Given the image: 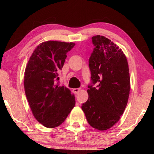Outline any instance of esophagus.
<instances>
[{
    "instance_id": "esophagus-1",
    "label": "esophagus",
    "mask_w": 154,
    "mask_h": 154,
    "mask_svg": "<svg viewBox=\"0 0 154 154\" xmlns=\"http://www.w3.org/2000/svg\"><path fill=\"white\" fill-rule=\"evenodd\" d=\"M79 91H80V88H74V89H73V93H75V94L79 93Z\"/></svg>"
}]
</instances>
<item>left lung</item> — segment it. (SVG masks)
Listing matches in <instances>:
<instances>
[{
    "label": "left lung",
    "instance_id": "8db88e82",
    "mask_svg": "<svg viewBox=\"0 0 154 154\" xmlns=\"http://www.w3.org/2000/svg\"><path fill=\"white\" fill-rule=\"evenodd\" d=\"M94 45L89 60L92 83L82 105L86 119L97 130H106L121 119L127 106L130 78L127 58L121 48L103 35L92 38Z\"/></svg>",
    "mask_w": 154,
    "mask_h": 154
}]
</instances>
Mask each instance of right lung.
<instances>
[{"instance_id":"1","label":"right lung","mask_w":154,"mask_h":154,"mask_svg":"<svg viewBox=\"0 0 154 154\" xmlns=\"http://www.w3.org/2000/svg\"><path fill=\"white\" fill-rule=\"evenodd\" d=\"M74 43L48 41L33 50L24 72L25 94L35 119L48 128L58 127L75 106L74 94L60 86L59 71Z\"/></svg>"}]
</instances>
